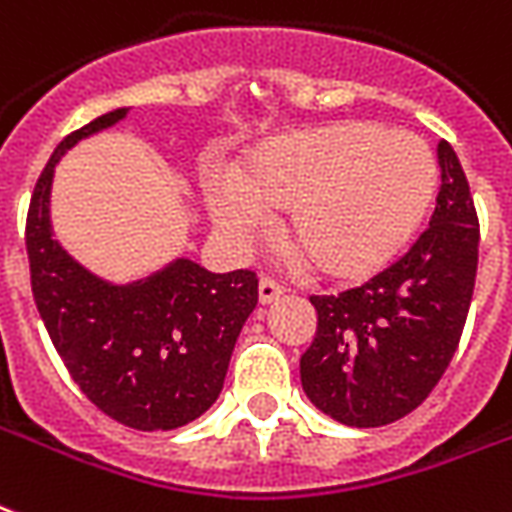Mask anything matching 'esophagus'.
<instances>
[{
    "label": "esophagus",
    "instance_id": "34e87169",
    "mask_svg": "<svg viewBox=\"0 0 512 512\" xmlns=\"http://www.w3.org/2000/svg\"><path fill=\"white\" fill-rule=\"evenodd\" d=\"M257 295H260V303L268 306V303H273V300L282 298L284 287L282 284L273 282V279H268V276H263V279H260V287H257Z\"/></svg>",
    "mask_w": 512,
    "mask_h": 512
}]
</instances>
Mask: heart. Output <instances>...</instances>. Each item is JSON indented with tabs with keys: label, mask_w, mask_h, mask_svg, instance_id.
<instances>
[{
	"label": "heart",
	"mask_w": 512,
	"mask_h": 512,
	"mask_svg": "<svg viewBox=\"0 0 512 512\" xmlns=\"http://www.w3.org/2000/svg\"><path fill=\"white\" fill-rule=\"evenodd\" d=\"M438 166L419 136L346 120L257 147L236 177L209 179L214 222L241 236L260 209H284L282 233L333 282L384 271L429 212Z\"/></svg>",
	"instance_id": "b5f03b06"
}]
</instances>
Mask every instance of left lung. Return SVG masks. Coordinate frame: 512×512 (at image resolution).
<instances>
[{
  "label": "left lung",
  "mask_w": 512,
  "mask_h": 512,
  "mask_svg": "<svg viewBox=\"0 0 512 512\" xmlns=\"http://www.w3.org/2000/svg\"><path fill=\"white\" fill-rule=\"evenodd\" d=\"M438 163V204L419 241L362 287L311 298L317 335L300 357V384L346 427H384L419 408L462 338L481 228L448 142Z\"/></svg>",
  "instance_id": "8db88e82"
}]
</instances>
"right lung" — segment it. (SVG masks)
<instances>
[{"label":"right lung","mask_w":512,"mask_h":512,"mask_svg":"<svg viewBox=\"0 0 512 512\" xmlns=\"http://www.w3.org/2000/svg\"><path fill=\"white\" fill-rule=\"evenodd\" d=\"M126 115L120 107L96 117L53 150L31 195L26 252L39 317L74 384L109 419L155 432L185 427L220 397L236 338L257 306V276L212 273L177 257L147 279L112 284L53 239L56 163Z\"/></svg>","instance_id":"add662e5"}]
</instances>
